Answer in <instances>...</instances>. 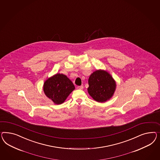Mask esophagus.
Listing matches in <instances>:
<instances>
[{
    "label": "esophagus",
    "instance_id": "1",
    "mask_svg": "<svg viewBox=\"0 0 160 160\" xmlns=\"http://www.w3.org/2000/svg\"><path fill=\"white\" fill-rule=\"evenodd\" d=\"M77 88L79 89H83V87L82 85H81V86H78V87H77Z\"/></svg>",
    "mask_w": 160,
    "mask_h": 160
}]
</instances>
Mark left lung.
<instances>
[{"instance_id":"8db88e82","label":"left lung","mask_w":160,"mask_h":160,"mask_svg":"<svg viewBox=\"0 0 160 160\" xmlns=\"http://www.w3.org/2000/svg\"><path fill=\"white\" fill-rule=\"evenodd\" d=\"M88 92L92 98L98 102L109 100L116 89V82L107 71L97 70L88 79Z\"/></svg>"}]
</instances>
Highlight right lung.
Masks as SVG:
<instances>
[{
  "label": "right lung",
  "instance_id": "right-lung-1",
  "mask_svg": "<svg viewBox=\"0 0 160 160\" xmlns=\"http://www.w3.org/2000/svg\"><path fill=\"white\" fill-rule=\"evenodd\" d=\"M43 89L46 96L54 103L61 104L75 89V86L66 75L57 73L46 80Z\"/></svg>",
  "mask_w": 160,
  "mask_h": 160
}]
</instances>
